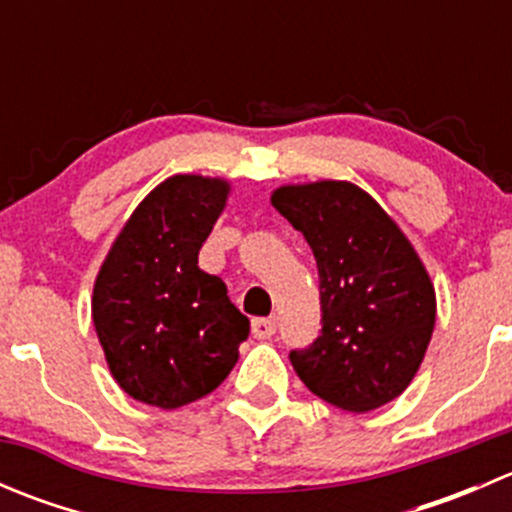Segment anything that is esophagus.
I'll return each mask as SVG.
<instances>
[{
	"instance_id": "34e87169",
	"label": "esophagus",
	"mask_w": 512,
	"mask_h": 512,
	"mask_svg": "<svg viewBox=\"0 0 512 512\" xmlns=\"http://www.w3.org/2000/svg\"><path fill=\"white\" fill-rule=\"evenodd\" d=\"M277 332V319L275 317H260L252 322V337L255 339H270Z\"/></svg>"
}]
</instances>
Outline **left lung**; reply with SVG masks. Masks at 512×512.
<instances>
[{"mask_svg":"<svg viewBox=\"0 0 512 512\" xmlns=\"http://www.w3.org/2000/svg\"><path fill=\"white\" fill-rule=\"evenodd\" d=\"M272 205L317 260L322 329L289 361L312 394L371 411L401 394L421 366L436 292L426 267L369 193L344 180L285 185Z\"/></svg>","mask_w":512,"mask_h":512,"instance_id":"8db88e82","label":"left lung"}]
</instances>
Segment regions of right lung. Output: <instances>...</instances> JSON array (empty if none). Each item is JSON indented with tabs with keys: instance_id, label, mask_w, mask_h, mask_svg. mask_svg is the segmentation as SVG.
Returning a JSON list of instances; mask_svg holds the SVG:
<instances>
[{
	"instance_id": "obj_1",
	"label": "right lung",
	"mask_w": 512,
	"mask_h": 512,
	"mask_svg": "<svg viewBox=\"0 0 512 512\" xmlns=\"http://www.w3.org/2000/svg\"><path fill=\"white\" fill-rule=\"evenodd\" d=\"M227 183L173 175L133 210L94 285L98 342L128 396L158 409L218 389L250 334L220 277L198 252L227 200Z\"/></svg>"
}]
</instances>
